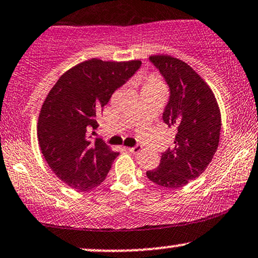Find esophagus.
<instances>
[{
	"label": "esophagus",
	"instance_id": "34e87169",
	"mask_svg": "<svg viewBox=\"0 0 258 258\" xmlns=\"http://www.w3.org/2000/svg\"><path fill=\"white\" fill-rule=\"evenodd\" d=\"M127 151L133 152V153H139L142 151V146L137 145V146H133V148H127Z\"/></svg>",
	"mask_w": 258,
	"mask_h": 258
}]
</instances>
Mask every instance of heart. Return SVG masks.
<instances>
[{
  "label": "heart",
  "mask_w": 258,
  "mask_h": 258,
  "mask_svg": "<svg viewBox=\"0 0 258 258\" xmlns=\"http://www.w3.org/2000/svg\"><path fill=\"white\" fill-rule=\"evenodd\" d=\"M143 89H159V90H163L164 89V84L161 81V78L158 76H156V75H149L148 78L144 81V83H143L142 86V90Z\"/></svg>",
  "instance_id": "heart-1"
}]
</instances>
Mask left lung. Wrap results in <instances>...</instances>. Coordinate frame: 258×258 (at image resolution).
Listing matches in <instances>:
<instances>
[{"mask_svg": "<svg viewBox=\"0 0 258 258\" xmlns=\"http://www.w3.org/2000/svg\"><path fill=\"white\" fill-rule=\"evenodd\" d=\"M149 59L170 89L163 120L176 136L174 148L162 153L158 168L146 176L161 187L180 188L199 177L213 158L219 145L220 109L210 86L183 60L168 54Z\"/></svg>", "mask_w": 258, "mask_h": 258, "instance_id": "1", "label": "left lung"}]
</instances>
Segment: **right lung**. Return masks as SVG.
I'll use <instances>...</instances> for the list:
<instances>
[{"label": "right lung", "instance_id": "right-lung-1", "mask_svg": "<svg viewBox=\"0 0 258 258\" xmlns=\"http://www.w3.org/2000/svg\"><path fill=\"white\" fill-rule=\"evenodd\" d=\"M142 61H105L91 58L64 73L42 103L38 142L48 167L77 190L105 181L119 153L102 139L88 137L113 93L132 77Z\"/></svg>", "mask_w": 258, "mask_h": 258}]
</instances>
